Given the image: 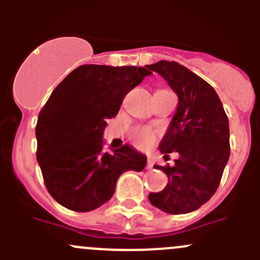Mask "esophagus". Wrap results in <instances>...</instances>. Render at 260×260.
Here are the masks:
<instances>
[{
  "instance_id": "34e87169",
  "label": "esophagus",
  "mask_w": 260,
  "mask_h": 260,
  "mask_svg": "<svg viewBox=\"0 0 260 260\" xmlns=\"http://www.w3.org/2000/svg\"><path fill=\"white\" fill-rule=\"evenodd\" d=\"M147 169H148V170L153 169V159H152V158L147 159Z\"/></svg>"
}]
</instances>
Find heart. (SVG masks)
<instances>
[{"label": "heart", "mask_w": 260, "mask_h": 260, "mask_svg": "<svg viewBox=\"0 0 260 260\" xmlns=\"http://www.w3.org/2000/svg\"><path fill=\"white\" fill-rule=\"evenodd\" d=\"M132 141L140 148H147L156 141V135L152 129L147 127H137L132 132Z\"/></svg>", "instance_id": "b5f03b06"}]
</instances>
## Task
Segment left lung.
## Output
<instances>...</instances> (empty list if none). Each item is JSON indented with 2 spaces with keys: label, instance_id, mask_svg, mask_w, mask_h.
Wrapping results in <instances>:
<instances>
[{
  "label": "left lung",
  "instance_id": "obj_1",
  "mask_svg": "<svg viewBox=\"0 0 260 260\" xmlns=\"http://www.w3.org/2000/svg\"><path fill=\"white\" fill-rule=\"evenodd\" d=\"M147 69L156 72L179 96L176 113L159 151L169 158L177 152L174 166H157L169 176L149 201L167 214H187L208 203L219 187L230 156L229 120L215 89L176 61L161 60Z\"/></svg>",
  "mask_w": 260,
  "mask_h": 260
}]
</instances>
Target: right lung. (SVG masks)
<instances>
[{
	"label": "right lung",
	"mask_w": 260,
	"mask_h": 260,
	"mask_svg": "<svg viewBox=\"0 0 260 260\" xmlns=\"http://www.w3.org/2000/svg\"><path fill=\"white\" fill-rule=\"evenodd\" d=\"M149 74L142 67L81 65L54 89L39 113L36 158L60 205L78 212L98 209L113 196L123 172L145 169L147 157L131 146L104 152L103 133L128 91Z\"/></svg>",
	"instance_id": "right-lung-1"
}]
</instances>
